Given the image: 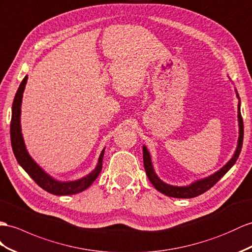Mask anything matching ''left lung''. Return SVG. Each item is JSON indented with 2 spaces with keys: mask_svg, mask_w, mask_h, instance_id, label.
<instances>
[{
  "mask_svg": "<svg viewBox=\"0 0 252 252\" xmlns=\"http://www.w3.org/2000/svg\"><path fill=\"white\" fill-rule=\"evenodd\" d=\"M236 95L238 100H240V96L237 94L236 92ZM238 126H240V136H238V140H237V147L236 150L233 154V157L229 160V162L225 164L221 169H219L217 172L213 173L212 176L204 178L201 180H198V181L191 183L190 185L188 186H173V185H169L165 182H163L160 180L157 173L154 172L153 166L151 163V157L150 153L148 151L147 148L144 146L143 147V157H144V166H145V170L148 176V179L150 180V182L152 183V185L156 188L158 191H160L164 195L168 196V197H173V198H193L197 197L201 193L205 192L206 190H209L211 188H213L219 180H220L225 173H227L232 166L235 164V162L237 160L238 157H240V153L242 150V146H243V139H244V124H243V118L241 115V101L238 102Z\"/></svg>",
  "mask_w": 252,
  "mask_h": 252,
  "instance_id": "left-lung-1",
  "label": "left lung"
}]
</instances>
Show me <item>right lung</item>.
Segmentation results:
<instances>
[{"label":"right lung","instance_id":"obj_1","mask_svg":"<svg viewBox=\"0 0 252 252\" xmlns=\"http://www.w3.org/2000/svg\"><path fill=\"white\" fill-rule=\"evenodd\" d=\"M28 82V75L24 77L21 82L20 86H19L17 94L15 95L14 103H12V111H11V121H10V140H11V147L12 151H14L15 157L20 164L22 168L28 172V175L34 180V181L40 186L44 190H47L53 195H74V193H79L83 190L88 189L90 185L94 183V180L98 178L100 172L102 170V160L104 157V149L102 150L98 164H96L95 168L87 175L86 177L81 178L76 181H70V182H61L57 180L53 179L48 173L44 171L40 166L36 164L35 160L31 158L25 144L23 140V136L21 133V125H20V115H21V103H22V96L25 85Z\"/></svg>","mask_w":252,"mask_h":252}]
</instances>
